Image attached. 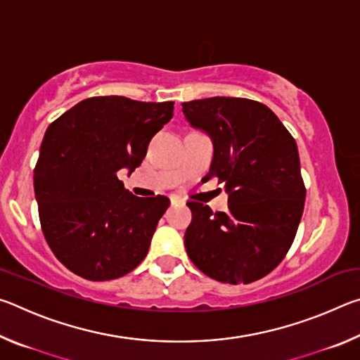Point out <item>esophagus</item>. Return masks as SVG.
<instances>
[{
  "mask_svg": "<svg viewBox=\"0 0 360 360\" xmlns=\"http://www.w3.org/2000/svg\"><path fill=\"white\" fill-rule=\"evenodd\" d=\"M169 200H172V205H179V203H184V200H182L181 197H176V195H172V197H169Z\"/></svg>",
  "mask_w": 360,
  "mask_h": 360,
  "instance_id": "esophagus-1",
  "label": "esophagus"
}]
</instances>
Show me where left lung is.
<instances>
[{
  "mask_svg": "<svg viewBox=\"0 0 360 360\" xmlns=\"http://www.w3.org/2000/svg\"><path fill=\"white\" fill-rule=\"evenodd\" d=\"M195 129L214 143L206 179L229 193V211L188 202L184 235L188 259L216 281L249 284L281 264L294 243L304 206L297 143L270 108L230 96L182 103Z\"/></svg>",
  "mask_w": 360,
  "mask_h": 360,
  "instance_id": "8db88e82",
  "label": "left lung"
}]
</instances>
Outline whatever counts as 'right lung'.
<instances>
[{
	"label": "right lung",
	"instance_id": "right-lung-1",
	"mask_svg": "<svg viewBox=\"0 0 360 360\" xmlns=\"http://www.w3.org/2000/svg\"><path fill=\"white\" fill-rule=\"evenodd\" d=\"M173 108V101L92 96L49 125L34 167V195L47 245L75 275L109 281L148 255L169 200L135 197L117 172L141 165Z\"/></svg>",
	"mask_w": 360,
	"mask_h": 360
}]
</instances>
